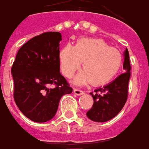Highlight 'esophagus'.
<instances>
[{
  "label": "esophagus",
  "mask_w": 149,
  "mask_h": 149,
  "mask_svg": "<svg viewBox=\"0 0 149 149\" xmlns=\"http://www.w3.org/2000/svg\"><path fill=\"white\" fill-rule=\"evenodd\" d=\"M74 93H75L76 95H78V96H80V95H82L84 93V92L82 90L79 89H77V88H74Z\"/></svg>",
  "instance_id": "esophagus-1"
}]
</instances>
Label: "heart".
<instances>
[{
	"label": "heart",
	"mask_w": 149,
	"mask_h": 149,
	"mask_svg": "<svg viewBox=\"0 0 149 149\" xmlns=\"http://www.w3.org/2000/svg\"><path fill=\"white\" fill-rule=\"evenodd\" d=\"M59 60L60 70L68 79L83 62L84 70L74 79L76 85L89 81L94 85L106 83L117 74L123 64V56L118 49L110 47L102 39L90 38L79 39L74 47L65 45L60 52Z\"/></svg>",
	"instance_id": "obj_1"
}]
</instances>
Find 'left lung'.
Listing matches in <instances>:
<instances>
[{"label": "left lung", "instance_id": "1", "mask_svg": "<svg viewBox=\"0 0 149 149\" xmlns=\"http://www.w3.org/2000/svg\"><path fill=\"white\" fill-rule=\"evenodd\" d=\"M123 69L125 72L118 76L107 86L90 93L93 104L86 113L89 119L104 123L116 117L123 109L128 97V85L130 78V62L129 52H124Z\"/></svg>", "mask_w": 149, "mask_h": 149}]
</instances>
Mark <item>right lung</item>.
<instances>
[{"label":"right lung","instance_id":"add662e5","mask_svg":"<svg viewBox=\"0 0 149 149\" xmlns=\"http://www.w3.org/2000/svg\"><path fill=\"white\" fill-rule=\"evenodd\" d=\"M59 32H45L21 47L12 67L13 97L21 112L36 123L54 117L60 98L72 93L60 72ZM54 84L53 89L48 86Z\"/></svg>","mask_w":149,"mask_h":149}]
</instances>
